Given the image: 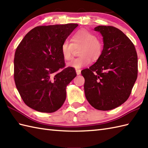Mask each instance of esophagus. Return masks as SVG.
Listing matches in <instances>:
<instances>
[{
	"label": "esophagus",
	"mask_w": 148,
	"mask_h": 148,
	"mask_svg": "<svg viewBox=\"0 0 148 148\" xmlns=\"http://www.w3.org/2000/svg\"><path fill=\"white\" fill-rule=\"evenodd\" d=\"M76 74L77 75H79L81 74V70H80V69H76Z\"/></svg>",
	"instance_id": "1"
}]
</instances>
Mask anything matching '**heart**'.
<instances>
[{
	"label": "heart",
	"instance_id": "heart-1",
	"mask_svg": "<svg viewBox=\"0 0 148 148\" xmlns=\"http://www.w3.org/2000/svg\"><path fill=\"white\" fill-rule=\"evenodd\" d=\"M71 42L65 40L61 46V53L65 60H70L74 48H79V57L67 64V66L80 69L88 65L91 59L96 61L103 52V44L95 34L85 29H81L71 37Z\"/></svg>",
	"mask_w": 148,
	"mask_h": 148
}]
</instances>
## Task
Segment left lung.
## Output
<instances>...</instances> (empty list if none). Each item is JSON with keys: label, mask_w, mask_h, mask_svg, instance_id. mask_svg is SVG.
I'll use <instances>...</instances> for the list:
<instances>
[{"label": "left lung", "mask_w": 148, "mask_h": 148, "mask_svg": "<svg viewBox=\"0 0 148 148\" xmlns=\"http://www.w3.org/2000/svg\"><path fill=\"white\" fill-rule=\"evenodd\" d=\"M94 30L103 37V52L95 64L81 71L84 93L94 108L109 111L129 97L137 77V55L132 42L117 28L100 25Z\"/></svg>", "instance_id": "obj_1"}]
</instances>
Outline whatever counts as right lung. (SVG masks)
Returning <instances> with one entry per match:
<instances>
[{
  "mask_svg": "<svg viewBox=\"0 0 148 148\" xmlns=\"http://www.w3.org/2000/svg\"><path fill=\"white\" fill-rule=\"evenodd\" d=\"M77 26L68 23L36 27L17 47L14 79L22 100L29 108L53 112L64 104L66 87L76 73L73 67H65L61 46Z\"/></svg>",
  "mask_w": 148,
  "mask_h": 148,
  "instance_id": "1",
  "label": "right lung"
}]
</instances>
